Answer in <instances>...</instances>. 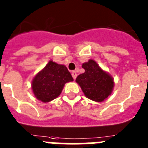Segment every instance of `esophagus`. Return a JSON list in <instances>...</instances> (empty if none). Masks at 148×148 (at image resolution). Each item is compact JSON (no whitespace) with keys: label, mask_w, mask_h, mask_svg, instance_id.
Masks as SVG:
<instances>
[{"label":"esophagus","mask_w":148,"mask_h":148,"mask_svg":"<svg viewBox=\"0 0 148 148\" xmlns=\"http://www.w3.org/2000/svg\"><path fill=\"white\" fill-rule=\"evenodd\" d=\"M71 75H72L74 79H75L76 77H77V73H76V71H72V73H71Z\"/></svg>","instance_id":"1"}]
</instances>
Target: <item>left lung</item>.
<instances>
[{
  "label": "left lung",
  "instance_id": "8db88e82",
  "mask_svg": "<svg viewBox=\"0 0 148 148\" xmlns=\"http://www.w3.org/2000/svg\"><path fill=\"white\" fill-rule=\"evenodd\" d=\"M82 67L85 72L78 76L76 82L81 87L86 97L96 102L105 101L113 90L112 77L103 71L93 60L83 63Z\"/></svg>",
  "mask_w": 148,
  "mask_h": 148
}]
</instances>
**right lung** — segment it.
<instances>
[{
  "instance_id": "add662e5",
  "label": "right lung",
  "mask_w": 148,
  "mask_h": 148,
  "mask_svg": "<svg viewBox=\"0 0 148 148\" xmlns=\"http://www.w3.org/2000/svg\"><path fill=\"white\" fill-rule=\"evenodd\" d=\"M73 80L65 65L51 60L33 78L32 88L38 100L47 103L60 95L65 83Z\"/></svg>"
}]
</instances>
